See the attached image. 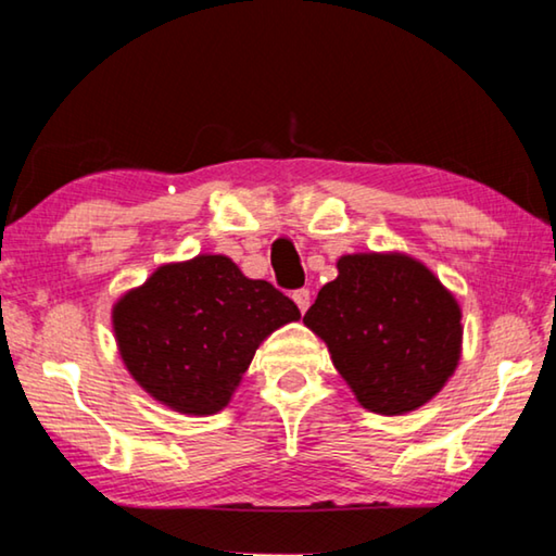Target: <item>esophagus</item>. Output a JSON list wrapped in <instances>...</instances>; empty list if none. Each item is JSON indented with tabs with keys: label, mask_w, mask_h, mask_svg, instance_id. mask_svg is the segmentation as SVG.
Wrapping results in <instances>:
<instances>
[{
	"label": "esophagus",
	"mask_w": 556,
	"mask_h": 556,
	"mask_svg": "<svg viewBox=\"0 0 556 556\" xmlns=\"http://www.w3.org/2000/svg\"><path fill=\"white\" fill-rule=\"evenodd\" d=\"M292 300H294V304L300 306V312L304 314L306 309H309V289H294V294H292Z\"/></svg>",
	"instance_id": "obj_1"
}]
</instances>
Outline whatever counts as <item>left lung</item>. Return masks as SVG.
Masks as SVG:
<instances>
[{
  "mask_svg": "<svg viewBox=\"0 0 556 556\" xmlns=\"http://www.w3.org/2000/svg\"><path fill=\"white\" fill-rule=\"evenodd\" d=\"M319 289L304 325L364 409L421 407L457 369L462 312L425 264L404 254H346Z\"/></svg>",
  "mask_w": 556,
  "mask_h": 556,
  "instance_id": "left-lung-1",
  "label": "left lung"
}]
</instances>
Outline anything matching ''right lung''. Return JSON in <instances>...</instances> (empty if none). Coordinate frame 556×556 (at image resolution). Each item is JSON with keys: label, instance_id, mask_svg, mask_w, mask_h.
<instances>
[{"label": "right lung", "instance_id": "right-lung-1", "mask_svg": "<svg viewBox=\"0 0 556 556\" xmlns=\"http://www.w3.org/2000/svg\"><path fill=\"white\" fill-rule=\"evenodd\" d=\"M300 309L229 256L164 264L114 304L112 321L129 375L181 414L225 409L256 346Z\"/></svg>", "mask_w": 556, "mask_h": 556}]
</instances>
